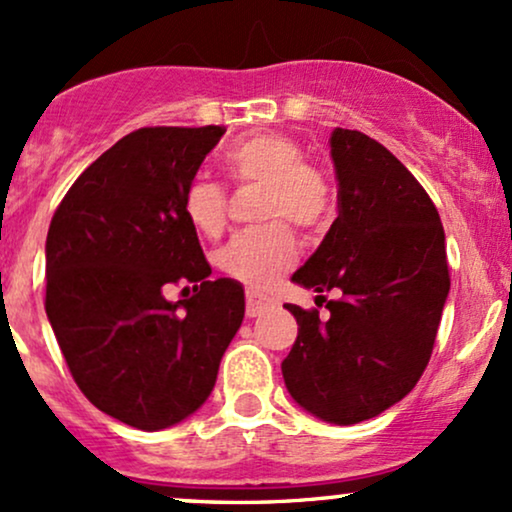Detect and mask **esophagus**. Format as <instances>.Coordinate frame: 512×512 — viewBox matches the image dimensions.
I'll return each instance as SVG.
<instances>
[{
	"label": "esophagus",
	"instance_id": "esophagus-1",
	"mask_svg": "<svg viewBox=\"0 0 512 512\" xmlns=\"http://www.w3.org/2000/svg\"><path fill=\"white\" fill-rule=\"evenodd\" d=\"M272 308V301L267 296H260V293L248 291V315L250 317H260Z\"/></svg>",
	"mask_w": 512,
	"mask_h": 512
}]
</instances>
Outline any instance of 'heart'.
<instances>
[{
    "label": "heart",
    "mask_w": 512,
    "mask_h": 512,
    "mask_svg": "<svg viewBox=\"0 0 512 512\" xmlns=\"http://www.w3.org/2000/svg\"><path fill=\"white\" fill-rule=\"evenodd\" d=\"M228 175L240 182H262L264 219H286L308 233L325 231L332 219L334 199L325 175L303 163V151L291 139L255 134L233 144L223 156ZM182 211L195 231L216 236L226 221V192L207 178L185 187ZM296 260V238L286 223L238 233L221 250V269L250 289H264Z\"/></svg>",
    "instance_id": "b5f03b06"
}]
</instances>
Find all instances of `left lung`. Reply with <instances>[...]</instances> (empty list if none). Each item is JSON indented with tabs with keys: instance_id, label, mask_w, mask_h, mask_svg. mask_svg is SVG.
Listing matches in <instances>:
<instances>
[{
	"instance_id": "left-lung-1",
	"label": "left lung",
	"mask_w": 512,
	"mask_h": 512,
	"mask_svg": "<svg viewBox=\"0 0 512 512\" xmlns=\"http://www.w3.org/2000/svg\"><path fill=\"white\" fill-rule=\"evenodd\" d=\"M339 216L293 284L339 301L286 303L298 337L281 363L298 407L337 426L383 414L419 383L450 293L445 231L431 197L383 144L334 127Z\"/></svg>"
}]
</instances>
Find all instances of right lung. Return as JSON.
Segmentation results:
<instances>
[{"label":"right lung","instance_id":"right-lung-1","mask_svg":"<svg viewBox=\"0 0 512 512\" xmlns=\"http://www.w3.org/2000/svg\"><path fill=\"white\" fill-rule=\"evenodd\" d=\"M221 127H144L76 178L45 240V313L76 385L113 419L170 428L207 402L240 330L245 293L211 281L185 187ZM187 280L196 296L168 302ZM190 289V286H187Z\"/></svg>","mask_w":512,"mask_h":512}]
</instances>
